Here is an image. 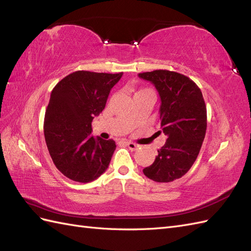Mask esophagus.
<instances>
[{
  "label": "esophagus",
  "mask_w": 251,
  "mask_h": 251,
  "mask_svg": "<svg viewBox=\"0 0 251 251\" xmlns=\"http://www.w3.org/2000/svg\"><path fill=\"white\" fill-rule=\"evenodd\" d=\"M126 146H127V148L130 149V150H132V151H136L138 149V144H136V143H134V142H131V141H127V142H126Z\"/></svg>",
  "instance_id": "esophagus-1"
}]
</instances>
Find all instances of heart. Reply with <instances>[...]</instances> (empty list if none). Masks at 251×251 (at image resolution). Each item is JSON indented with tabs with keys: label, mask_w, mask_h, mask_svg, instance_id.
Returning a JSON list of instances; mask_svg holds the SVG:
<instances>
[{
	"label": "heart",
	"mask_w": 251,
	"mask_h": 251,
	"mask_svg": "<svg viewBox=\"0 0 251 251\" xmlns=\"http://www.w3.org/2000/svg\"><path fill=\"white\" fill-rule=\"evenodd\" d=\"M146 90H149V89H146ZM141 91H144V90H141Z\"/></svg>",
	"instance_id": "b5f03b06"
}]
</instances>
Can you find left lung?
Wrapping results in <instances>:
<instances>
[{"mask_svg":"<svg viewBox=\"0 0 251 251\" xmlns=\"http://www.w3.org/2000/svg\"><path fill=\"white\" fill-rule=\"evenodd\" d=\"M138 76L154 83L160 95V123L168 136L143 174L156 182H172L184 176L199 155L207 126L206 105L200 88L183 74L155 70Z\"/></svg>","mask_w":251,"mask_h":251,"instance_id":"obj_1","label":"left lung"}]
</instances>
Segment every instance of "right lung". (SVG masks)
<instances>
[{
	"label": "right lung",
	"instance_id": "right-lung-1",
	"mask_svg": "<svg viewBox=\"0 0 251 251\" xmlns=\"http://www.w3.org/2000/svg\"><path fill=\"white\" fill-rule=\"evenodd\" d=\"M123 72L76 71L53 88L45 113L44 134L56 169L67 178L88 183L110 164L115 141L91 136L94 116L105 107L111 89Z\"/></svg>",
	"mask_w": 251,
	"mask_h": 251
}]
</instances>
